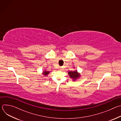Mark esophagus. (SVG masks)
Listing matches in <instances>:
<instances>
[{
	"label": "esophagus",
	"instance_id": "esophagus-1",
	"mask_svg": "<svg viewBox=\"0 0 121 121\" xmlns=\"http://www.w3.org/2000/svg\"><path fill=\"white\" fill-rule=\"evenodd\" d=\"M59 70H61V67L59 68Z\"/></svg>",
	"mask_w": 121,
	"mask_h": 121
}]
</instances>
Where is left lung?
<instances>
[{
    "label": "left lung",
    "mask_w": 121,
    "mask_h": 121,
    "mask_svg": "<svg viewBox=\"0 0 121 121\" xmlns=\"http://www.w3.org/2000/svg\"><path fill=\"white\" fill-rule=\"evenodd\" d=\"M68 74L70 78L73 79V81H76L78 78L80 77V73H78L77 70H74V71H69Z\"/></svg>",
    "instance_id": "8db88e82"
}]
</instances>
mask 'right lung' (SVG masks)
Returning <instances> with one entry per match:
<instances>
[{"mask_svg":"<svg viewBox=\"0 0 121 121\" xmlns=\"http://www.w3.org/2000/svg\"><path fill=\"white\" fill-rule=\"evenodd\" d=\"M50 73V72L48 71H46V70H44L42 74H43L44 76H47V75Z\"/></svg>","mask_w":121,"mask_h":121,"instance_id":"obj_1","label":"right lung"}]
</instances>
